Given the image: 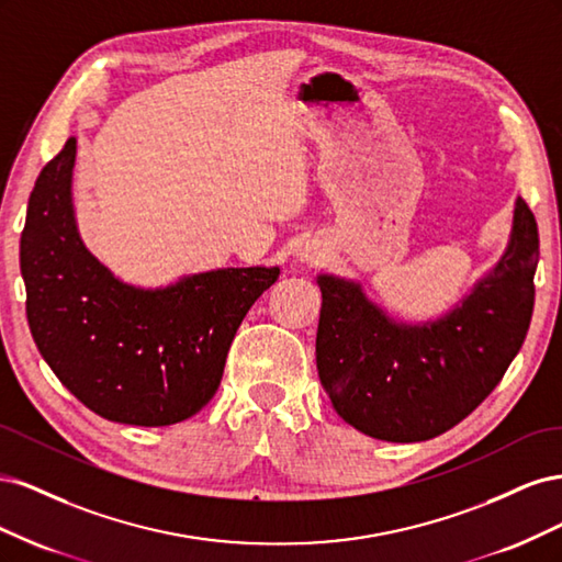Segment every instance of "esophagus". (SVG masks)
Segmentation results:
<instances>
[{"label": "esophagus", "instance_id": "obj_1", "mask_svg": "<svg viewBox=\"0 0 562 562\" xmlns=\"http://www.w3.org/2000/svg\"><path fill=\"white\" fill-rule=\"evenodd\" d=\"M300 262H304V265H318V262H323V258H326V248L321 246V241H307V244H302V248H300Z\"/></svg>", "mask_w": 562, "mask_h": 562}]
</instances>
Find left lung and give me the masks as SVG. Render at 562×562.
I'll list each match as a JSON object with an SVG mask.
<instances>
[{"label": "left lung", "instance_id": "8db88e82", "mask_svg": "<svg viewBox=\"0 0 562 562\" xmlns=\"http://www.w3.org/2000/svg\"><path fill=\"white\" fill-rule=\"evenodd\" d=\"M537 262V220L518 196L502 260L436 321H394L361 283L316 277V368L335 413L391 443L436 438L469 417L525 342Z\"/></svg>", "mask_w": 562, "mask_h": 562}]
</instances>
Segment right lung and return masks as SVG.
<instances>
[{
    "instance_id": "1",
    "label": "right lung",
    "mask_w": 562,
    "mask_h": 562,
    "mask_svg": "<svg viewBox=\"0 0 562 562\" xmlns=\"http://www.w3.org/2000/svg\"><path fill=\"white\" fill-rule=\"evenodd\" d=\"M75 157L70 138L42 168L27 201L21 274L30 333L89 411L119 424L168 427L215 396L236 330L281 269H211L164 288L124 283L79 236Z\"/></svg>"
}]
</instances>
